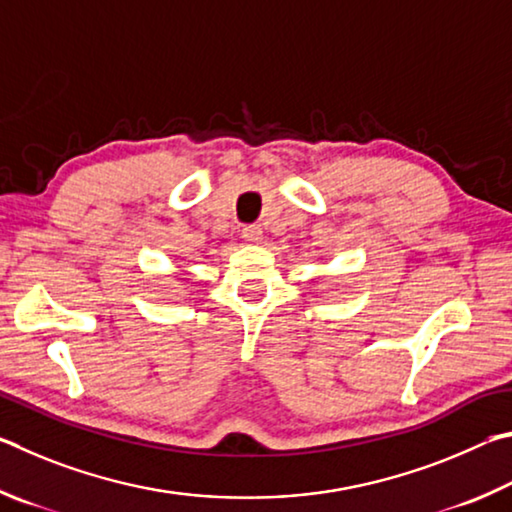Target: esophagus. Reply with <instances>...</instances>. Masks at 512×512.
I'll return each instance as SVG.
<instances>
[{
	"label": "esophagus",
	"instance_id": "34e87169",
	"mask_svg": "<svg viewBox=\"0 0 512 512\" xmlns=\"http://www.w3.org/2000/svg\"><path fill=\"white\" fill-rule=\"evenodd\" d=\"M240 238L245 242H251V245H258L263 240V231L256 224H247V227L240 229Z\"/></svg>",
	"mask_w": 512,
	"mask_h": 512
}]
</instances>
